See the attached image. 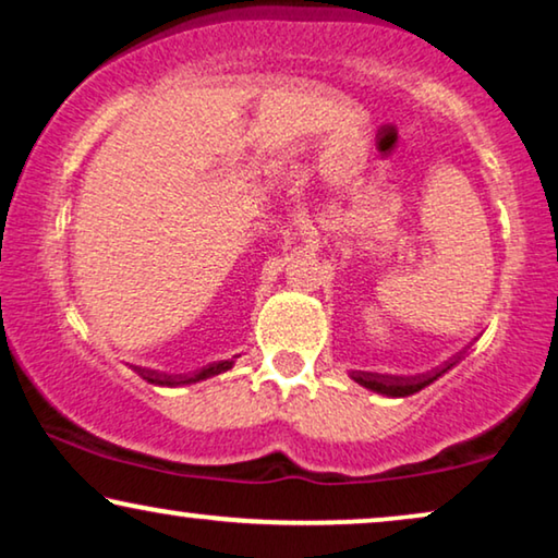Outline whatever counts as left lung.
<instances>
[{
	"label": "left lung",
	"mask_w": 558,
	"mask_h": 558,
	"mask_svg": "<svg viewBox=\"0 0 558 558\" xmlns=\"http://www.w3.org/2000/svg\"><path fill=\"white\" fill-rule=\"evenodd\" d=\"M449 365H454V363H449ZM449 365L447 368L424 373V376H378V373L373 376V373H353L350 378H353L355 384H361L363 388H368V391H373V393L391 396V399H403V396H411V393L422 391L424 386L434 384L441 373L449 371Z\"/></svg>",
	"instance_id": "obj_1"
}]
</instances>
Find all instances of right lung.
I'll return each instance as SVG.
<instances>
[{"instance_id": "add662e5", "label": "right lung", "mask_w": 558, "mask_h": 558, "mask_svg": "<svg viewBox=\"0 0 558 558\" xmlns=\"http://www.w3.org/2000/svg\"><path fill=\"white\" fill-rule=\"evenodd\" d=\"M201 376H205V373H201ZM197 376V378H201ZM151 384H162V386H178V384H190V380L195 378H187V376H167V373H151Z\"/></svg>"}]
</instances>
